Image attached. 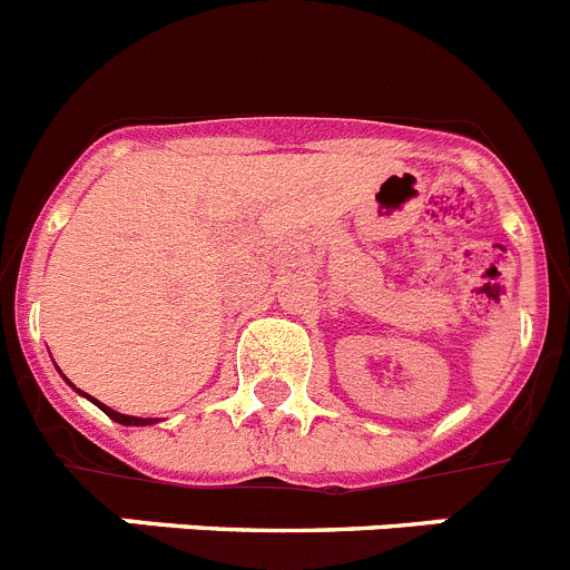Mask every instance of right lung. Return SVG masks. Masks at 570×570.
I'll return each instance as SVG.
<instances>
[{"mask_svg":"<svg viewBox=\"0 0 570 570\" xmlns=\"http://www.w3.org/2000/svg\"><path fill=\"white\" fill-rule=\"evenodd\" d=\"M98 404V401H96ZM101 406L104 412H107L109 417H112V421H118V424H124V426H146V424H153V417H135V415H121V412H115V410H109V406H104V404H98Z\"/></svg>","mask_w":570,"mask_h":570,"instance_id":"1","label":"right lung"}]
</instances>
